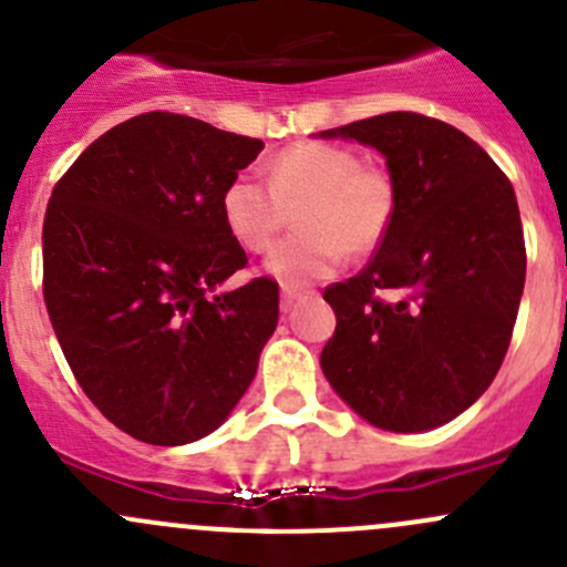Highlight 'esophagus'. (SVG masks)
<instances>
[{"label":"esophagus","instance_id":"1","mask_svg":"<svg viewBox=\"0 0 567 567\" xmlns=\"http://www.w3.org/2000/svg\"><path fill=\"white\" fill-rule=\"evenodd\" d=\"M301 293H305L301 288H293V285H282V310L288 312L290 307H293V301L301 299Z\"/></svg>","mask_w":567,"mask_h":567}]
</instances>
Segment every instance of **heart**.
I'll list each match as a JSON object with an SVG mask.
<instances>
[{
	"instance_id": "b5f03b06",
	"label": "heart",
	"mask_w": 567,
	"mask_h": 567,
	"mask_svg": "<svg viewBox=\"0 0 567 567\" xmlns=\"http://www.w3.org/2000/svg\"><path fill=\"white\" fill-rule=\"evenodd\" d=\"M296 214L299 236L271 251L266 271L301 288L326 279L348 255H368L390 233L398 214V183L390 169L362 164L351 147L293 142L268 164V183L236 175L221 194V219L241 249L268 251Z\"/></svg>"
}]
</instances>
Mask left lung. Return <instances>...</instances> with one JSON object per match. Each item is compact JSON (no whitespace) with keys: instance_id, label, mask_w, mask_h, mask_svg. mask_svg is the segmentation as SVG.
<instances>
[{"instance_id":"left-lung-1","label":"left lung","mask_w":567,"mask_h":567,"mask_svg":"<svg viewBox=\"0 0 567 567\" xmlns=\"http://www.w3.org/2000/svg\"><path fill=\"white\" fill-rule=\"evenodd\" d=\"M320 136L375 147L398 183L375 255L323 290L337 329L320 368L370 425L431 431L488 390L511 346L527 277L513 183L463 131L416 112Z\"/></svg>"}]
</instances>
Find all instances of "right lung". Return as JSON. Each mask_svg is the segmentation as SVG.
Returning a JSON list of instances; mask_svg holds the SVG:
<instances>
[{
  "label": "right lung",
  "mask_w": 567,
  "mask_h": 567,
  "mask_svg": "<svg viewBox=\"0 0 567 567\" xmlns=\"http://www.w3.org/2000/svg\"><path fill=\"white\" fill-rule=\"evenodd\" d=\"M260 140L145 112L93 142L51 192L43 299L79 386L112 425L158 447L227 420L277 329L279 285L255 277L221 194Z\"/></svg>",
  "instance_id": "1"
}]
</instances>
